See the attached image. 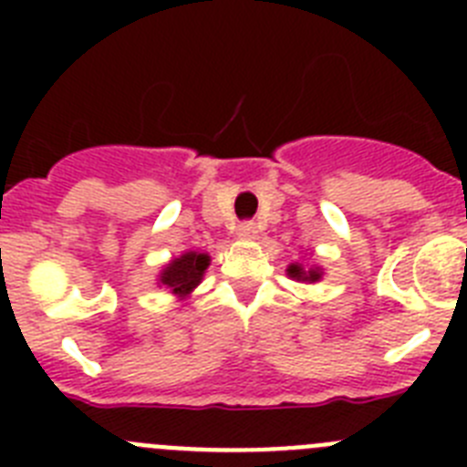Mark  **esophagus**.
Wrapping results in <instances>:
<instances>
[{"label": "esophagus", "instance_id": "obj_1", "mask_svg": "<svg viewBox=\"0 0 467 467\" xmlns=\"http://www.w3.org/2000/svg\"><path fill=\"white\" fill-rule=\"evenodd\" d=\"M257 226H254V222H243L241 226H238V236L241 238H257Z\"/></svg>", "mask_w": 467, "mask_h": 467}]
</instances>
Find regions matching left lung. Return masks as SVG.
Instances as JSON below:
<instances>
[{"mask_svg": "<svg viewBox=\"0 0 467 467\" xmlns=\"http://www.w3.org/2000/svg\"><path fill=\"white\" fill-rule=\"evenodd\" d=\"M287 274H290V278L304 280V283H316V280L323 278V271H320V266L304 269L301 264H290V266H287Z\"/></svg>", "mask_w": 467, "mask_h": 467, "instance_id": "left-lung-1", "label": "left lung"}]
</instances>
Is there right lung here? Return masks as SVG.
I'll use <instances>...</instances> for the list:
<instances>
[{"instance_id": "obj_1", "label": "right lung", "mask_w": 467, "mask_h": 467, "mask_svg": "<svg viewBox=\"0 0 467 467\" xmlns=\"http://www.w3.org/2000/svg\"><path fill=\"white\" fill-rule=\"evenodd\" d=\"M210 257L205 253H184L180 257L172 259L171 264L163 266L159 275V287H166L172 295L187 296L192 295L193 287H196L201 280H203L205 269H208Z\"/></svg>"}]
</instances>
